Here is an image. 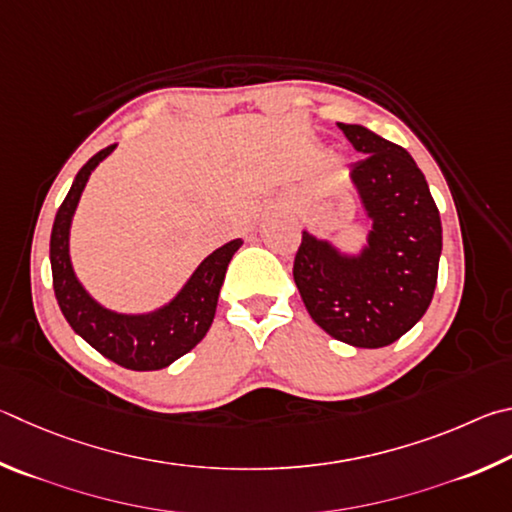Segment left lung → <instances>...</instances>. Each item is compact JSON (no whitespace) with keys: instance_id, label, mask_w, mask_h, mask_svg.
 I'll return each mask as SVG.
<instances>
[{"instance_id":"left-lung-1","label":"left lung","mask_w":512,"mask_h":512,"mask_svg":"<svg viewBox=\"0 0 512 512\" xmlns=\"http://www.w3.org/2000/svg\"><path fill=\"white\" fill-rule=\"evenodd\" d=\"M364 155L351 166L371 231L360 251L303 231L294 283L312 321L355 348H382L414 328L432 303L443 249L441 215L414 157L357 123H339Z\"/></svg>"}]
</instances>
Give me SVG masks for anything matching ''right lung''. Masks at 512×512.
<instances>
[{
  "mask_svg": "<svg viewBox=\"0 0 512 512\" xmlns=\"http://www.w3.org/2000/svg\"><path fill=\"white\" fill-rule=\"evenodd\" d=\"M114 148L116 146L96 152L78 170L74 184L53 220L49 247L53 292H56L58 306L74 333L107 360L130 371H159L186 355L209 333L224 274H227V267L242 240H229L227 245L206 256L191 274V279L184 283V288L157 310L125 315V312H114L101 306L83 288L74 265H71L69 229L89 175Z\"/></svg>",
  "mask_w": 512,
  "mask_h": 512,
  "instance_id": "obj_1",
  "label": "right lung"
}]
</instances>
